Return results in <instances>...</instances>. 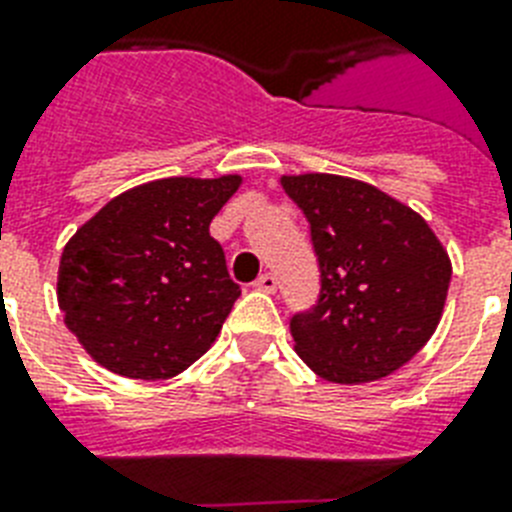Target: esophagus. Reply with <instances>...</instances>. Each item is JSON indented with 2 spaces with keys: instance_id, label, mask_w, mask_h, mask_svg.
Returning <instances> with one entry per match:
<instances>
[{
  "instance_id": "obj_1",
  "label": "esophagus",
  "mask_w": 512,
  "mask_h": 512,
  "mask_svg": "<svg viewBox=\"0 0 512 512\" xmlns=\"http://www.w3.org/2000/svg\"><path fill=\"white\" fill-rule=\"evenodd\" d=\"M255 286H257V289H260V292L273 294V292H276L278 281H276V276H273V273H263V276H260L255 281Z\"/></svg>"
}]
</instances>
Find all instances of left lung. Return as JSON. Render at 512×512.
<instances>
[{
    "label": "left lung",
    "mask_w": 512,
    "mask_h": 512,
    "mask_svg": "<svg viewBox=\"0 0 512 512\" xmlns=\"http://www.w3.org/2000/svg\"><path fill=\"white\" fill-rule=\"evenodd\" d=\"M310 223L321 297L292 318L294 350L331 384L400 371L442 321L452 263L421 215L334 173L281 176Z\"/></svg>",
    "instance_id": "8db88e82"
}]
</instances>
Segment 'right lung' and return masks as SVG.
<instances>
[{"label": "right lung", "mask_w": 512, "mask_h": 512, "mask_svg": "<svg viewBox=\"0 0 512 512\" xmlns=\"http://www.w3.org/2000/svg\"><path fill=\"white\" fill-rule=\"evenodd\" d=\"M242 176L160 178L110 199L65 244L57 302L102 368L173 378L210 350L231 313V281L210 220Z\"/></svg>", "instance_id": "add662e5"}]
</instances>
